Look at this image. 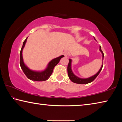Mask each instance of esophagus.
Segmentation results:
<instances>
[{
	"label": "esophagus",
	"instance_id": "34e87169",
	"mask_svg": "<svg viewBox=\"0 0 122 122\" xmlns=\"http://www.w3.org/2000/svg\"><path fill=\"white\" fill-rule=\"evenodd\" d=\"M63 55H65V56L66 57H67L68 56V53L67 51H65V52L63 53Z\"/></svg>",
	"mask_w": 122,
	"mask_h": 122
}]
</instances>
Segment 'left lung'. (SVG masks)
I'll use <instances>...</instances> for the list:
<instances>
[{"label": "left lung", "mask_w": 122, "mask_h": 122, "mask_svg": "<svg viewBox=\"0 0 122 122\" xmlns=\"http://www.w3.org/2000/svg\"><path fill=\"white\" fill-rule=\"evenodd\" d=\"M95 40H96L95 37H94ZM100 51L101 52L102 54V65L101 66L100 69L97 73H96L95 75L90 76L88 78H81L75 75V74H74L72 71L71 69V62H72V60L71 59H69V62L68 63V68H67V71H68V75L69 79L71 80V81L74 82V83H77V84H87L89 83H90L94 81V80L95 79L97 76L98 75V74H100V71L102 69L103 67V58H104V54L103 52L101 50V47L100 46Z\"/></svg>", "instance_id": "left-lung-1"}]
</instances>
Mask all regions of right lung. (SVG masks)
Instances as JSON below:
<instances>
[{"label": "right lung", "instance_id": "obj_1", "mask_svg": "<svg viewBox=\"0 0 122 122\" xmlns=\"http://www.w3.org/2000/svg\"><path fill=\"white\" fill-rule=\"evenodd\" d=\"M28 37L24 41L22 47L21 49L20 53V65L21 67L22 71L25 74V75L29 79L34 81H46L50 77L51 74L53 73L54 68L55 66H56L58 63L60 61L61 58L63 57L64 55H61L56 58H54L51 60L48 63L46 68L44 70L41 71H33L29 68L27 66L25 63H24L23 57H22V51L25 46Z\"/></svg>", "mask_w": 122, "mask_h": 122}]
</instances>
